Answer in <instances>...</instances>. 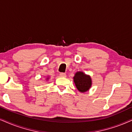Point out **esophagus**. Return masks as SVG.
<instances>
[{
	"label": "esophagus",
	"instance_id": "34e87169",
	"mask_svg": "<svg viewBox=\"0 0 132 132\" xmlns=\"http://www.w3.org/2000/svg\"><path fill=\"white\" fill-rule=\"evenodd\" d=\"M60 76L62 77H66V74L64 72H60Z\"/></svg>",
	"mask_w": 132,
	"mask_h": 132
}]
</instances>
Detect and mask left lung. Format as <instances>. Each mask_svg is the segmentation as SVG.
Wrapping results in <instances>:
<instances>
[{"label": "left lung", "instance_id": "1", "mask_svg": "<svg viewBox=\"0 0 132 132\" xmlns=\"http://www.w3.org/2000/svg\"><path fill=\"white\" fill-rule=\"evenodd\" d=\"M74 81L77 88L81 93L87 91L91 86V80L90 77L86 76L82 72H77L75 74Z\"/></svg>", "mask_w": 132, "mask_h": 132}]
</instances>
